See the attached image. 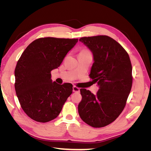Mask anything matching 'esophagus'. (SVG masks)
<instances>
[{
    "mask_svg": "<svg viewBox=\"0 0 151 151\" xmlns=\"http://www.w3.org/2000/svg\"><path fill=\"white\" fill-rule=\"evenodd\" d=\"M79 91H80V89H79V88H77V87H76V86H73V92H77V93H79Z\"/></svg>",
    "mask_w": 151,
    "mask_h": 151,
    "instance_id": "esophagus-1",
    "label": "esophagus"
}]
</instances>
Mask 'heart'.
<instances>
[{"instance_id":"heart-1","label":"heart","mask_w":151,"mask_h":151,"mask_svg":"<svg viewBox=\"0 0 151 151\" xmlns=\"http://www.w3.org/2000/svg\"><path fill=\"white\" fill-rule=\"evenodd\" d=\"M84 51H87V50H84Z\"/></svg>"}]
</instances>
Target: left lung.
I'll return each mask as SVG.
<instances>
[{
	"mask_svg": "<svg viewBox=\"0 0 151 151\" xmlns=\"http://www.w3.org/2000/svg\"><path fill=\"white\" fill-rule=\"evenodd\" d=\"M79 41L93 53L89 76L99 90L94 94L80 89L78 112L87 124L103 127L115 121L125 108L132 85L131 62L125 49L108 36L83 37Z\"/></svg>",
	"mask_w": 151,
	"mask_h": 151,
	"instance_id": "1",
	"label": "left lung"
}]
</instances>
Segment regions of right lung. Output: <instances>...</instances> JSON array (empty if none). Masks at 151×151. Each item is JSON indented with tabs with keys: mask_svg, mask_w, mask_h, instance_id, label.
Returning <instances> with one entry per match:
<instances>
[{
	"mask_svg": "<svg viewBox=\"0 0 151 151\" xmlns=\"http://www.w3.org/2000/svg\"><path fill=\"white\" fill-rule=\"evenodd\" d=\"M78 39L42 38L31 43L15 68V90L22 109L36 122L57 118L72 93V84H58L51 71L60 65Z\"/></svg>",
	"mask_w": 151,
	"mask_h": 151,
	"instance_id": "obj_1",
	"label": "right lung"
}]
</instances>
